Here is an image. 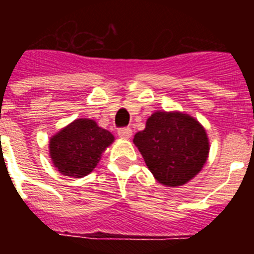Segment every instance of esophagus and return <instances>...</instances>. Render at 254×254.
<instances>
[{"label":"esophagus","instance_id":"1","mask_svg":"<svg viewBox=\"0 0 254 254\" xmlns=\"http://www.w3.org/2000/svg\"><path fill=\"white\" fill-rule=\"evenodd\" d=\"M118 136L122 138H129L132 136V129L129 127H123L118 129Z\"/></svg>","mask_w":254,"mask_h":254}]
</instances>
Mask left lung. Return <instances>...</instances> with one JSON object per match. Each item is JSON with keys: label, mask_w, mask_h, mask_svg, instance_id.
<instances>
[{"label": "left lung", "mask_w": 254, "mask_h": 254, "mask_svg": "<svg viewBox=\"0 0 254 254\" xmlns=\"http://www.w3.org/2000/svg\"><path fill=\"white\" fill-rule=\"evenodd\" d=\"M150 172L161 185L183 186L202 169L208 154L203 127L183 113L156 112L133 138Z\"/></svg>", "instance_id": "1"}]
</instances>
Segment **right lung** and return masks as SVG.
I'll return each instance as SVG.
<instances>
[{"label": "right lung", "mask_w": 254, "mask_h": 254, "mask_svg": "<svg viewBox=\"0 0 254 254\" xmlns=\"http://www.w3.org/2000/svg\"><path fill=\"white\" fill-rule=\"evenodd\" d=\"M113 140V134L94 121L76 120L51 138V158L62 174L81 178L93 172Z\"/></svg>", "instance_id": "add662e5"}]
</instances>
